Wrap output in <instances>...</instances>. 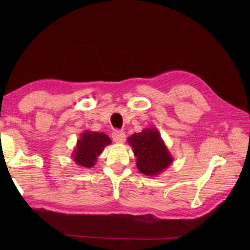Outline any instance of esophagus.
<instances>
[{"label": "esophagus", "mask_w": 250, "mask_h": 250, "mask_svg": "<svg viewBox=\"0 0 250 250\" xmlns=\"http://www.w3.org/2000/svg\"><path fill=\"white\" fill-rule=\"evenodd\" d=\"M112 140L115 143H124L125 140V134L122 130H114L112 133Z\"/></svg>", "instance_id": "34e87169"}]
</instances>
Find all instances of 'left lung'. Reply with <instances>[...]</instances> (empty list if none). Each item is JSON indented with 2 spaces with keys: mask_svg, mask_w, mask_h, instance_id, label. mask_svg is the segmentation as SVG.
Instances as JSON below:
<instances>
[{
  "mask_svg": "<svg viewBox=\"0 0 250 250\" xmlns=\"http://www.w3.org/2000/svg\"><path fill=\"white\" fill-rule=\"evenodd\" d=\"M137 158L139 171L147 176H157L173 162L159 130L156 127L143 129L127 138Z\"/></svg>",
  "mask_w": 250,
  "mask_h": 250,
  "instance_id": "8db88e82",
  "label": "left lung"
}]
</instances>
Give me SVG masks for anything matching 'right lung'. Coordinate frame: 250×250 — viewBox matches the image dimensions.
I'll return each mask as SVG.
<instances>
[{"mask_svg":"<svg viewBox=\"0 0 250 250\" xmlns=\"http://www.w3.org/2000/svg\"><path fill=\"white\" fill-rule=\"evenodd\" d=\"M110 144L111 140L107 135L85 130L77 141L76 148L72 154L73 161L81 167H93L97 161V157Z\"/></svg>","mask_w":250,"mask_h":250,"instance_id":"1","label":"right lung"}]
</instances>
